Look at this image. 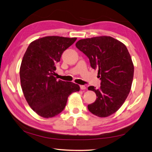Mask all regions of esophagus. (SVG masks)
Wrapping results in <instances>:
<instances>
[{
	"mask_svg": "<svg viewBox=\"0 0 152 152\" xmlns=\"http://www.w3.org/2000/svg\"><path fill=\"white\" fill-rule=\"evenodd\" d=\"M80 87L81 90H85L86 88V87L84 85H80Z\"/></svg>",
	"mask_w": 152,
	"mask_h": 152,
	"instance_id": "34e87169",
	"label": "esophagus"
}]
</instances>
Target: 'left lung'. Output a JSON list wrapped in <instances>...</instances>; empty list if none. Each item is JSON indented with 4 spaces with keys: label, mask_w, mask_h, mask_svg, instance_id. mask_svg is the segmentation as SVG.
Instances as JSON below:
<instances>
[{
    "label": "left lung",
    "mask_w": 152,
    "mask_h": 152,
    "mask_svg": "<svg viewBox=\"0 0 152 152\" xmlns=\"http://www.w3.org/2000/svg\"><path fill=\"white\" fill-rule=\"evenodd\" d=\"M76 48L88 58L91 66L98 70L101 86L94 91L96 99L88 109L99 117H107L120 109L132 88L134 66L126 46L110 36L79 40Z\"/></svg>",
    "instance_id": "1"
}]
</instances>
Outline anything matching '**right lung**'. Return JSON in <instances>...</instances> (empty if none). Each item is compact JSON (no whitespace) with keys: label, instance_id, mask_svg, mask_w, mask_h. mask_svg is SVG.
Instances as JSON below:
<instances>
[{"label":"right lung","instance_id":"right-lung-1","mask_svg":"<svg viewBox=\"0 0 152 152\" xmlns=\"http://www.w3.org/2000/svg\"><path fill=\"white\" fill-rule=\"evenodd\" d=\"M77 38L48 36L30 43L20 67V84L27 103L39 116L51 118L65 108L68 97L80 91L71 82L56 80V64Z\"/></svg>","mask_w":152,"mask_h":152}]
</instances>
